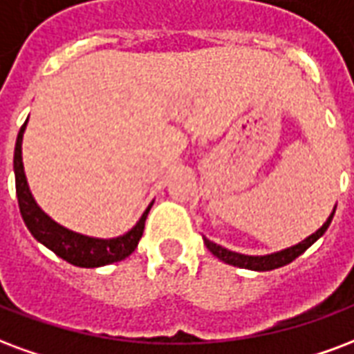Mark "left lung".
I'll use <instances>...</instances> for the list:
<instances>
[{"label": "left lung", "mask_w": 354, "mask_h": 354, "mask_svg": "<svg viewBox=\"0 0 354 354\" xmlns=\"http://www.w3.org/2000/svg\"><path fill=\"white\" fill-rule=\"evenodd\" d=\"M334 212H336V206H334V210L328 216V219L324 221L323 227L321 229H317L313 234H310L308 238H304L302 242L295 243V245H290V248H285L281 251H274V253H266V255H243V253H238V251H230L223 245H219V243L212 242L206 236H203L204 245L210 250V253L214 257H217L219 261H223L227 264H232V266H238V268H245V270H255V272H268V270H276V268H281L285 264L292 263L295 259L300 257L304 251L308 250L310 245L319 240V238L323 236L326 229H328V225L332 223V217H334Z\"/></svg>", "instance_id": "8db88e82"}]
</instances>
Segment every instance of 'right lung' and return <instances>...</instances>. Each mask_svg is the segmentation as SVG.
Listing matches in <instances>:
<instances>
[{
	"mask_svg": "<svg viewBox=\"0 0 354 354\" xmlns=\"http://www.w3.org/2000/svg\"><path fill=\"white\" fill-rule=\"evenodd\" d=\"M26 124L20 127L17 137V146H15V180H17V197L20 214L28 230L33 238L46 245L48 250L54 251L57 257H62L67 263L80 266V268H99L104 264L118 263L129 257L138 245V240L144 232V221L148 217V212L153 206V201L148 204L137 223L133 225L127 232L114 238H97L88 236L77 230H71L64 225L54 221L46 212L33 198L26 178L22 161V140L26 133Z\"/></svg>",
	"mask_w": 354,
	"mask_h": 354,
	"instance_id": "obj_1",
	"label": "right lung"
}]
</instances>
